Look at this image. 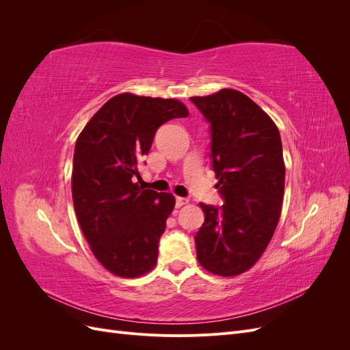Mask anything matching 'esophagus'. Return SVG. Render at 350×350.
<instances>
[{"label": "esophagus", "mask_w": 350, "mask_h": 350, "mask_svg": "<svg viewBox=\"0 0 350 350\" xmlns=\"http://www.w3.org/2000/svg\"><path fill=\"white\" fill-rule=\"evenodd\" d=\"M185 204H188V198H184V197H176L175 198V207L176 208H181Z\"/></svg>", "instance_id": "34e87169"}]
</instances>
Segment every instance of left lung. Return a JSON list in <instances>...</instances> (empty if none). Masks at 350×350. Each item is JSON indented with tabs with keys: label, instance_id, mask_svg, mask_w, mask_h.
I'll return each mask as SVG.
<instances>
[{
	"label": "left lung",
	"instance_id": "obj_1",
	"mask_svg": "<svg viewBox=\"0 0 350 350\" xmlns=\"http://www.w3.org/2000/svg\"><path fill=\"white\" fill-rule=\"evenodd\" d=\"M210 124V159L224 206L200 203L204 224L194 237L207 271L237 276L261 257L279 224L284 162L276 124L247 94L221 89L189 98Z\"/></svg>",
	"mask_w": 350,
	"mask_h": 350
}]
</instances>
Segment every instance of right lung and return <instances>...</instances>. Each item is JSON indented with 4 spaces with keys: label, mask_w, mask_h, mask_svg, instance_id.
I'll use <instances>...</instances> for the list:
<instances>
[{
    "label": "right lung",
    "mask_w": 350,
    "mask_h": 350,
    "mask_svg": "<svg viewBox=\"0 0 350 350\" xmlns=\"http://www.w3.org/2000/svg\"><path fill=\"white\" fill-rule=\"evenodd\" d=\"M185 116L188 109L176 99L121 93L92 116L76 142L74 210L93 256L115 276H142L157 261L175 198L144 189L134 178L159 126Z\"/></svg>",
    "instance_id": "1"
}]
</instances>
